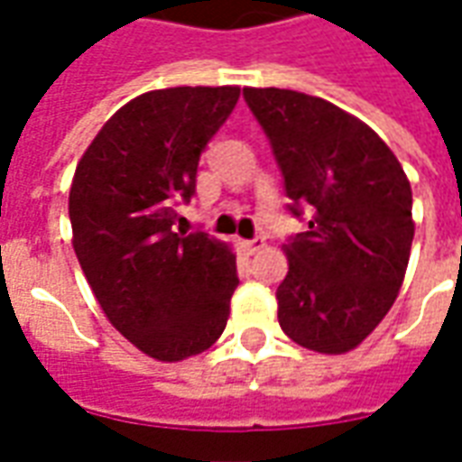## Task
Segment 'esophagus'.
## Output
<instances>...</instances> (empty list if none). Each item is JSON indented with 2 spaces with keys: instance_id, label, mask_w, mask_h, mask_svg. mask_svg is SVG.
<instances>
[{
  "instance_id": "1",
  "label": "esophagus",
  "mask_w": 462,
  "mask_h": 462,
  "mask_svg": "<svg viewBox=\"0 0 462 462\" xmlns=\"http://www.w3.org/2000/svg\"><path fill=\"white\" fill-rule=\"evenodd\" d=\"M242 250L247 254H257L260 250H264V237H254V240L242 242Z\"/></svg>"
}]
</instances>
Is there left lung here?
Returning <instances> with one entry per match:
<instances>
[{"label":"left lung","mask_w":462,"mask_h":462,"mask_svg":"<svg viewBox=\"0 0 462 462\" xmlns=\"http://www.w3.org/2000/svg\"><path fill=\"white\" fill-rule=\"evenodd\" d=\"M284 188L310 230L282 245L290 262L277 319L300 346L346 354L376 329L406 277L416 222L401 162L356 116L290 88H245Z\"/></svg>","instance_id":"left-lung-1"}]
</instances>
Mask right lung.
Instances as JSON below:
<instances>
[{
    "label": "right lung",
    "instance_id": "obj_1",
    "mask_svg": "<svg viewBox=\"0 0 462 462\" xmlns=\"http://www.w3.org/2000/svg\"><path fill=\"white\" fill-rule=\"evenodd\" d=\"M240 86H175L135 96L96 133L76 165L71 245L101 310L133 346L165 364L220 339L237 290L227 242L175 232L202 148Z\"/></svg>",
    "mask_w": 462,
    "mask_h": 462
}]
</instances>
